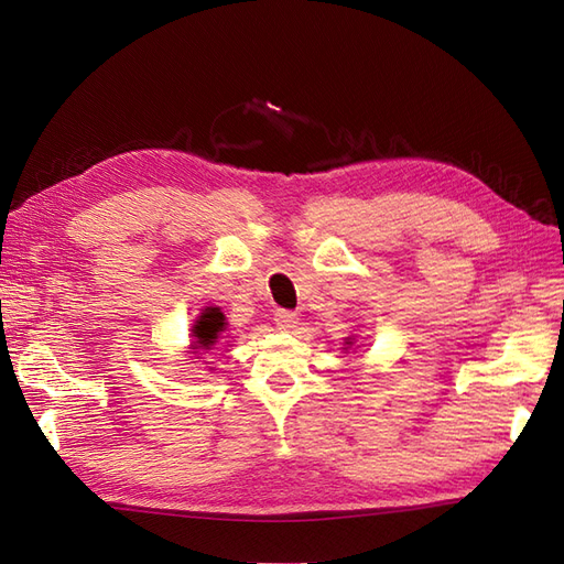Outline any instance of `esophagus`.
I'll return each mask as SVG.
<instances>
[{
    "label": "esophagus",
    "mask_w": 564,
    "mask_h": 564,
    "mask_svg": "<svg viewBox=\"0 0 564 564\" xmlns=\"http://www.w3.org/2000/svg\"><path fill=\"white\" fill-rule=\"evenodd\" d=\"M273 324H276L279 330H291L297 324V314L288 312V310H279L276 314H273Z\"/></svg>",
    "instance_id": "1"
}]
</instances>
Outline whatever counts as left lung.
Segmentation results:
<instances>
[{
  "label": "left lung",
  "mask_w": 564,
  "mask_h": 564,
  "mask_svg": "<svg viewBox=\"0 0 564 564\" xmlns=\"http://www.w3.org/2000/svg\"><path fill=\"white\" fill-rule=\"evenodd\" d=\"M354 343H357V337H354V335H349V337H345V354L351 349V347H359V345H354Z\"/></svg>",
  "instance_id": "8db88e82"
}]
</instances>
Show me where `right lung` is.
Segmentation results:
<instances>
[{
	"label": "right lung",
	"mask_w": 564,
	"mask_h": 564,
	"mask_svg": "<svg viewBox=\"0 0 564 564\" xmlns=\"http://www.w3.org/2000/svg\"><path fill=\"white\" fill-rule=\"evenodd\" d=\"M227 328H229V321L219 307H203L200 314L196 316V321L191 324V345L186 351L188 357L203 359L205 351L215 349L224 340V333H227Z\"/></svg>",
	"instance_id": "obj_1"
}]
</instances>
